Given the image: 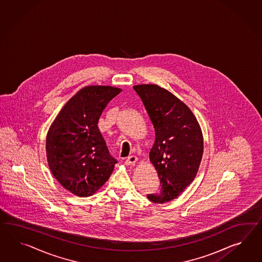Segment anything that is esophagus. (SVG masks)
Wrapping results in <instances>:
<instances>
[{
	"label": "esophagus",
	"instance_id": "1",
	"mask_svg": "<svg viewBox=\"0 0 262 262\" xmlns=\"http://www.w3.org/2000/svg\"><path fill=\"white\" fill-rule=\"evenodd\" d=\"M136 162H137V158L135 156H129L128 159H126V161H125V165L126 166H132V165H134Z\"/></svg>",
	"mask_w": 262,
	"mask_h": 262
}]
</instances>
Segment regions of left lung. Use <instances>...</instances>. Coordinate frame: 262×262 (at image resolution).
<instances>
[{"mask_svg":"<svg viewBox=\"0 0 262 262\" xmlns=\"http://www.w3.org/2000/svg\"><path fill=\"white\" fill-rule=\"evenodd\" d=\"M155 130L149 151L162 190L148 194L154 203L176 199L191 184L198 173L204 152L202 128L191 110L169 91L156 84L134 85Z\"/></svg>","mask_w":262,"mask_h":262,"instance_id":"obj_1","label":"left lung"}]
</instances>
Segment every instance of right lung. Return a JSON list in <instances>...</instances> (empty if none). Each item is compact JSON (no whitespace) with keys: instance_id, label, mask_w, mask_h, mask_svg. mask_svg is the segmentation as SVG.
Segmentation results:
<instances>
[{"instance_id":"obj_1","label":"right lung","mask_w":262,"mask_h":262,"mask_svg":"<svg viewBox=\"0 0 262 262\" xmlns=\"http://www.w3.org/2000/svg\"><path fill=\"white\" fill-rule=\"evenodd\" d=\"M122 90L89 85L71 97L46 135V157L54 177L78 197L96 193L117 161L108 154L97 123L108 103Z\"/></svg>"}]
</instances>
